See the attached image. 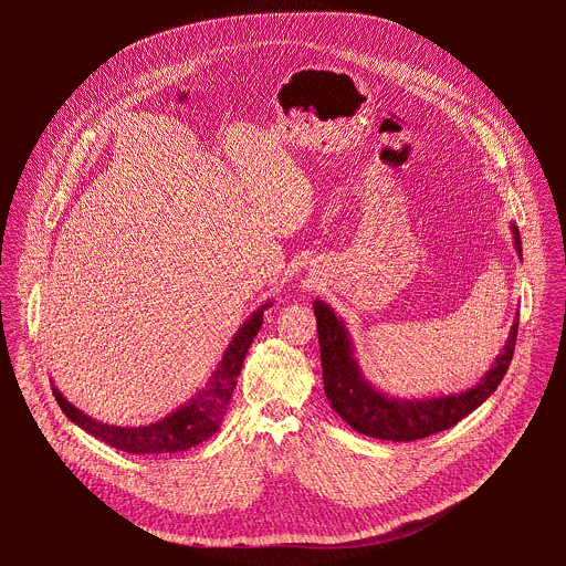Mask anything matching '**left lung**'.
Here are the masks:
<instances>
[{
  "instance_id": "8db88e82",
  "label": "left lung",
  "mask_w": 566,
  "mask_h": 566,
  "mask_svg": "<svg viewBox=\"0 0 566 566\" xmlns=\"http://www.w3.org/2000/svg\"><path fill=\"white\" fill-rule=\"evenodd\" d=\"M513 237L515 249L522 255V239L515 226ZM313 313L317 319L322 382H325V394L332 400V408L356 432L382 441L426 439L457 426L463 417L476 410L500 387L504 374L509 371L520 327V317H515L509 343L495 358V365L489 369V374L472 389L439 398L406 400L391 398L378 391L369 380H365L358 363L354 360L352 338L343 325V319L327 302L315 300Z\"/></svg>"
}]
</instances>
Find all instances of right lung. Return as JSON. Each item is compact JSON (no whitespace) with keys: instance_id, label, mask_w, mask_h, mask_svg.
<instances>
[{"instance_id":"obj_1","label":"right lung","mask_w":566,"mask_h":566,"mask_svg":"<svg viewBox=\"0 0 566 566\" xmlns=\"http://www.w3.org/2000/svg\"><path fill=\"white\" fill-rule=\"evenodd\" d=\"M269 306L271 302L262 304L244 322V325H241V329L230 340L221 363L217 365L212 378L208 380L206 389H201L190 402H186L184 408L175 410L172 415H168L166 419H160L156 423H149L143 428L107 426L73 408L55 387H53V396L57 400L60 410L66 415V419H71L77 428H83L85 432H90L92 437L105 441L116 450L132 452V454H168V452H181V450L195 448L219 430L228 402L232 398L241 365H244V358L251 349L253 338L262 329L264 311Z\"/></svg>"}]
</instances>
